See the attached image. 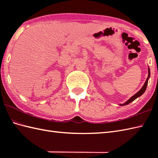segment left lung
<instances>
[{
  "instance_id": "left-lung-1",
  "label": "left lung",
  "mask_w": 158,
  "mask_h": 158,
  "mask_svg": "<svg viewBox=\"0 0 158 158\" xmlns=\"http://www.w3.org/2000/svg\"><path fill=\"white\" fill-rule=\"evenodd\" d=\"M148 72H149V73H148V77H147V79H146V81H145V84H144V85L142 87V88L140 89L139 91L137 92L136 94H135V95H134L133 96H132L131 97V98L127 100V102H126L125 103H123V104H122V105H120L121 106H124V105H128V104H130V102H132V101H134V100H135L136 98H139V96H141L145 92V90H146V88H147V83H148V80H149V77H150V69H149H149H148Z\"/></svg>"
}]
</instances>
